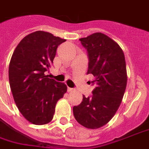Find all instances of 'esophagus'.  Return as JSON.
Returning <instances> with one entry per match:
<instances>
[{"mask_svg": "<svg viewBox=\"0 0 149 149\" xmlns=\"http://www.w3.org/2000/svg\"><path fill=\"white\" fill-rule=\"evenodd\" d=\"M74 91V89L72 88H68V91H69V92H71V91Z\"/></svg>", "mask_w": 149, "mask_h": 149, "instance_id": "esophagus-1", "label": "esophagus"}]
</instances>
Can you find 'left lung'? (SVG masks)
Masks as SVG:
<instances>
[{"label":"left lung","instance_id":"obj_1","mask_svg":"<svg viewBox=\"0 0 149 149\" xmlns=\"http://www.w3.org/2000/svg\"><path fill=\"white\" fill-rule=\"evenodd\" d=\"M88 57V73L94 76L91 96L83 95L80 105L73 107V115L80 125L98 129L114 117L125 93L127 74L124 53L113 39L97 32L80 38Z\"/></svg>","mask_w":149,"mask_h":149}]
</instances>
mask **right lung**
I'll return each mask as SVG.
<instances>
[{
    "mask_svg": "<svg viewBox=\"0 0 149 149\" xmlns=\"http://www.w3.org/2000/svg\"><path fill=\"white\" fill-rule=\"evenodd\" d=\"M65 39L38 31L24 37L13 52L8 69L11 91L22 115L35 125L53 119L55 106L67 86L48 78L58 47Z\"/></svg>",
    "mask_w": 149,
    "mask_h": 149,
    "instance_id": "add662e5",
    "label": "right lung"
}]
</instances>
